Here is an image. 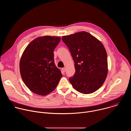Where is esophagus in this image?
<instances>
[{
  "instance_id": "esophagus-1",
  "label": "esophagus",
  "mask_w": 131,
  "mask_h": 131,
  "mask_svg": "<svg viewBox=\"0 0 131 131\" xmlns=\"http://www.w3.org/2000/svg\"><path fill=\"white\" fill-rule=\"evenodd\" d=\"M62 71H63V72H65V71H66V68H65V67H64V68H63L62 69Z\"/></svg>"
}]
</instances>
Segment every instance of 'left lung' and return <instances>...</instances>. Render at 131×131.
Masks as SVG:
<instances>
[{
	"instance_id": "left-lung-1",
	"label": "left lung",
	"mask_w": 131,
	"mask_h": 131,
	"mask_svg": "<svg viewBox=\"0 0 131 131\" xmlns=\"http://www.w3.org/2000/svg\"><path fill=\"white\" fill-rule=\"evenodd\" d=\"M74 63L75 73L69 80L83 94H91L103 84L108 73L106 50L95 37L86 31L63 36Z\"/></svg>"
}]
</instances>
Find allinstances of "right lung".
I'll return each mask as SVG.
<instances>
[{"label": "right lung", "mask_w": 131, "mask_h": 131, "mask_svg": "<svg viewBox=\"0 0 131 131\" xmlns=\"http://www.w3.org/2000/svg\"><path fill=\"white\" fill-rule=\"evenodd\" d=\"M60 40L59 37H38L29 43L22 54L20 63L21 77L26 86L36 94H49L62 77L55 65L53 54Z\"/></svg>", "instance_id": "1"}]
</instances>
